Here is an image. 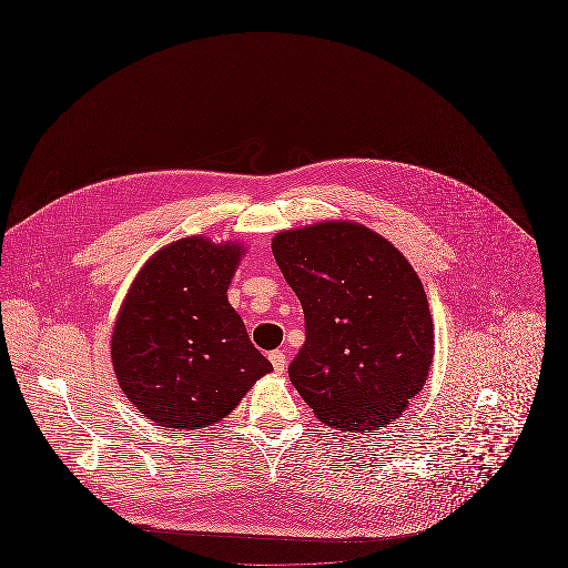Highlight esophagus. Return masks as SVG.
Here are the masks:
<instances>
[{"label":"esophagus","mask_w":568,"mask_h":568,"mask_svg":"<svg viewBox=\"0 0 568 568\" xmlns=\"http://www.w3.org/2000/svg\"><path fill=\"white\" fill-rule=\"evenodd\" d=\"M268 357H271L272 368H274V373H278V375H281V373L285 371V366H287V357H285V353L272 352L271 355H268Z\"/></svg>","instance_id":"34e87169"}]
</instances>
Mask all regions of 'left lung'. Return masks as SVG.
Here are the masks:
<instances>
[{
    "instance_id": "obj_1",
    "label": "left lung",
    "mask_w": 568,
    "mask_h": 568,
    "mask_svg": "<svg viewBox=\"0 0 568 568\" xmlns=\"http://www.w3.org/2000/svg\"><path fill=\"white\" fill-rule=\"evenodd\" d=\"M271 246L304 311L306 341L290 364L297 394L329 428L398 419L434 357L428 297L408 260L355 221L285 230Z\"/></svg>"
}]
</instances>
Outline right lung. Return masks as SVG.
<instances>
[{"instance_id": "right-lung-1", "label": "right lung", "mask_w": 568, "mask_h": 568, "mask_svg": "<svg viewBox=\"0 0 568 568\" xmlns=\"http://www.w3.org/2000/svg\"><path fill=\"white\" fill-rule=\"evenodd\" d=\"M243 255V244L187 236L153 253L125 294L112 368L128 400L162 428L221 422L272 371L227 302Z\"/></svg>"}]
</instances>
